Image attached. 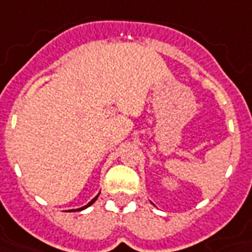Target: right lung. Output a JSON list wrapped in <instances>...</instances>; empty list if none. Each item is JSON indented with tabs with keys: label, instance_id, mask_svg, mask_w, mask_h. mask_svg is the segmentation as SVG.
Masks as SVG:
<instances>
[{
	"label": "right lung",
	"instance_id": "1",
	"mask_svg": "<svg viewBox=\"0 0 252 252\" xmlns=\"http://www.w3.org/2000/svg\"><path fill=\"white\" fill-rule=\"evenodd\" d=\"M98 195H99V193H98ZM98 195H96L95 198H94V199H93V200H91V202H90L89 205H86V206H84V207H82V209H77V210H83V209H86V207H89L90 205H93V203H94V202H95V199H96V198H98ZM72 212H73V210H72Z\"/></svg>",
	"mask_w": 252,
	"mask_h": 252
}]
</instances>
